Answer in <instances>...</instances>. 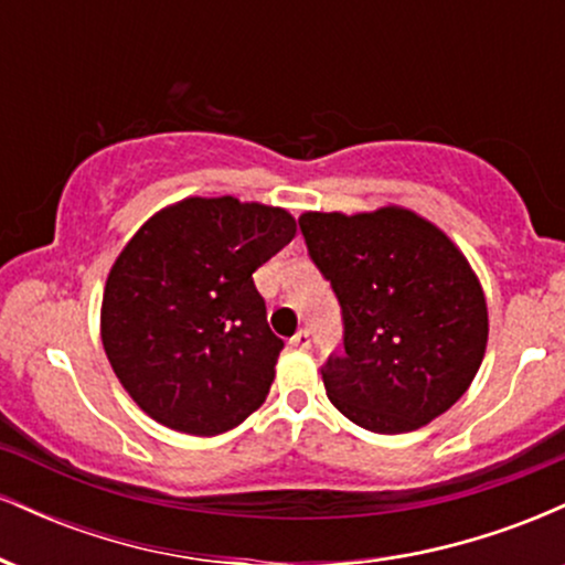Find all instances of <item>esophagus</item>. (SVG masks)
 <instances>
[{
  "label": "esophagus",
  "mask_w": 565,
  "mask_h": 565,
  "mask_svg": "<svg viewBox=\"0 0 565 565\" xmlns=\"http://www.w3.org/2000/svg\"><path fill=\"white\" fill-rule=\"evenodd\" d=\"M289 345L297 348V350H308L310 348V332H308V329H300V332L291 337Z\"/></svg>",
  "instance_id": "obj_1"
}]
</instances>
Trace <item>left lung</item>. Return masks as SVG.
Here are the masks:
<instances>
[{
    "mask_svg": "<svg viewBox=\"0 0 565 565\" xmlns=\"http://www.w3.org/2000/svg\"><path fill=\"white\" fill-rule=\"evenodd\" d=\"M300 231L342 308L345 350L321 369L329 401L385 436L457 404L483 361L489 313L451 238L401 206L305 212Z\"/></svg>",
    "mask_w": 565,
    "mask_h": 565,
    "instance_id": "obj_1",
    "label": "left lung"
}]
</instances>
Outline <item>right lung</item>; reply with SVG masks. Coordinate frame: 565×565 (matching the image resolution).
Listing matches in <instances>:
<instances>
[{
	"label": "right lung",
	"mask_w": 565,
	"mask_h": 565,
	"mask_svg": "<svg viewBox=\"0 0 565 565\" xmlns=\"http://www.w3.org/2000/svg\"><path fill=\"white\" fill-rule=\"evenodd\" d=\"M295 231L278 206L193 196L129 238L103 291L100 337L148 417L217 436L263 406L284 340L270 332L252 274Z\"/></svg>",
	"instance_id": "add662e5"
}]
</instances>
